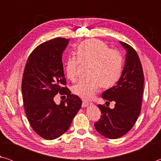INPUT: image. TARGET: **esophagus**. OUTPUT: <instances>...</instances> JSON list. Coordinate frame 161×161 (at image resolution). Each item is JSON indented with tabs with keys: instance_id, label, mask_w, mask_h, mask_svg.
<instances>
[{
	"instance_id": "34e87169",
	"label": "esophagus",
	"mask_w": 161,
	"mask_h": 161,
	"mask_svg": "<svg viewBox=\"0 0 161 161\" xmlns=\"http://www.w3.org/2000/svg\"><path fill=\"white\" fill-rule=\"evenodd\" d=\"M89 104V102H87V101H84L83 100L82 101V103H81V106H82V107H87Z\"/></svg>"
}]
</instances>
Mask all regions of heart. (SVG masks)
Listing matches in <instances>:
<instances>
[{
	"label": "heart",
	"mask_w": 161,
	"mask_h": 161,
	"mask_svg": "<svg viewBox=\"0 0 161 161\" xmlns=\"http://www.w3.org/2000/svg\"><path fill=\"white\" fill-rule=\"evenodd\" d=\"M77 57L71 56L65 62V74L75 81L78 77L80 62L89 64L88 76L72 87V93L83 99H91L100 87L108 89L115 85L123 72L124 58L115 49H110L104 42L89 39L81 42L76 49Z\"/></svg>",
	"instance_id": "b5f03b06"
}]
</instances>
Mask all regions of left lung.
Here are the masks:
<instances>
[{
    "mask_svg": "<svg viewBox=\"0 0 161 161\" xmlns=\"http://www.w3.org/2000/svg\"><path fill=\"white\" fill-rule=\"evenodd\" d=\"M120 42L127 52L122 75L115 86L102 93L107 103L115 102V107L111 109L98 104L102 115L94 124L100 134L111 139L121 137L132 129L141 112L143 92L144 76L139 57L131 46Z\"/></svg>",
    "mask_w": 161,
    "mask_h": 161,
    "instance_id": "1",
    "label": "left lung"
}]
</instances>
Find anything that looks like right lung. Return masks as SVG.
I'll list each match as a JSON object with an SVG mask.
<instances>
[{
    "label": "right lung",
    "instance_id": "right-lung-1",
    "mask_svg": "<svg viewBox=\"0 0 161 161\" xmlns=\"http://www.w3.org/2000/svg\"><path fill=\"white\" fill-rule=\"evenodd\" d=\"M69 39L54 38L35 49L27 60L22 80L24 109L34 131L42 138L53 140L69 129L81 100L71 94L66 86L62 56ZM58 93L67 99L56 105Z\"/></svg>",
    "mask_w": 161,
    "mask_h": 161
}]
</instances>
